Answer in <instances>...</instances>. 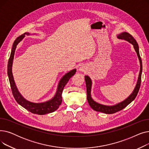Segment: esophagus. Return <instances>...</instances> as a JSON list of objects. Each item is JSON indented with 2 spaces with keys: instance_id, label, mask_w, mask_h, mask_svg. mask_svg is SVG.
Instances as JSON below:
<instances>
[{
  "instance_id": "1",
  "label": "esophagus",
  "mask_w": 149,
  "mask_h": 149,
  "mask_svg": "<svg viewBox=\"0 0 149 149\" xmlns=\"http://www.w3.org/2000/svg\"><path fill=\"white\" fill-rule=\"evenodd\" d=\"M86 66H83V65H81L80 68H79V70H80V71L81 72H84L86 70Z\"/></svg>"
}]
</instances>
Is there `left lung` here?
Here are the masks:
<instances>
[{"instance_id":"obj_1","label":"left lung","mask_w":149,"mask_h":149,"mask_svg":"<svg viewBox=\"0 0 149 149\" xmlns=\"http://www.w3.org/2000/svg\"><path fill=\"white\" fill-rule=\"evenodd\" d=\"M117 37L120 39H123V40L128 41L129 42H130V43H132L133 45H134V48L137 54V56L138 57L139 63H140V71L139 74L138 80L135 86V88L134 91L132 93V94L127 98L122 101V102L117 104H115L114 106L103 105V104H99L95 102V101L93 100L91 95L92 81L89 76H85V81H86V91H87V100L89 106L94 111L97 112H103L106 114H112L116 112H118L122 110V109H123L124 107H126L127 105H129L133 100H134L138 94V91L140 88L141 82V74H142V70H143L142 60L140 57L139 52V47L136 41L135 40V39L133 37L132 35H130L129 33L127 32H124L120 34L119 35L117 36Z\"/></svg>"}]
</instances>
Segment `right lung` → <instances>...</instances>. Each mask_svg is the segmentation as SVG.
Returning <instances> with one entry per match:
<instances>
[{"mask_svg": "<svg viewBox=\"0 0 149 149\" xmlns=\"http://www.w3.org/2000/svg\"><path fill=\"white\" fill-rule=\"evenodd\" d=\"M25 34L29 35L28 33H25L18 37L15 40L13 45V48L11 49V52L8 60V75L13 95L15 101H16L20 106L27 109L28 111L31 112V113L38 115H45L46 113L53 112L55 111H56L60 106L62 102L61 94L63 90L64 87L65 86V85L67 84L69 79L75 74L76 69H75L70 70V72H68L62 77V79L60 80L58 83L56 94L55 95V96L51 100L46 101V102L42 103H34L32 102H29V101L25 100L20 95V93L18 91L16 86L15 84L12 73V65L15 48H16L18 43L23 38H24Z\"/></svg>", "mask_w": 149, "mask_h": 149, "instance_id": "1", "label": "right lung"}]
</instances>
